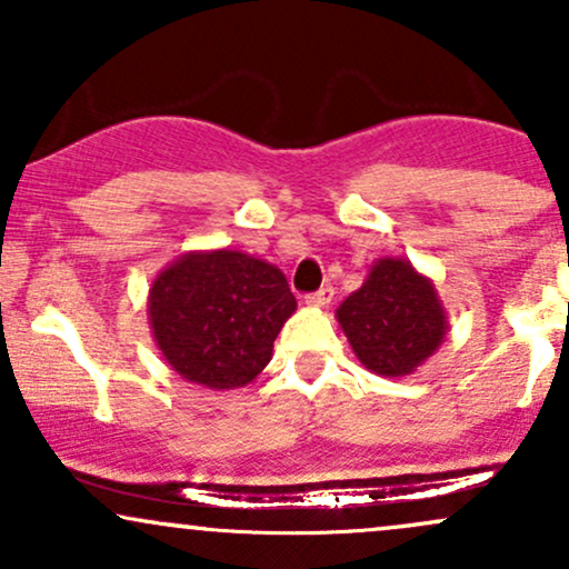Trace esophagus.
Here are the masks:
<instances>
[{
  "label": "esophagus",
  "instance_id": "obj_1",
  "mask_svg": "<svg viewBox=\"0 0 569 569\" xmlns=\"http://www.w3.org/2000/svg\"><path fill=\"white\" fill-rule=\"evenodd\" d=\"M331 299H335V289H331V286H323V289L307 293L305 302L310 305V307H329Z\"/></svg>",
  "mask_w": 569,
  "mask_h": 569
}]
</instances>
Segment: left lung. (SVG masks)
I'll list each match as a JSON object with an SVG mask.
<instances>
[{
    "label": "left lung",
    "instance_id": "left-lung-1",
    "mask_svg": "<svg viewBox=\"0 0 569 569\" xmlns=\"http://www.w3.org/2000/svg\"><path fill=\"white\" fill-rule=\"evenodd\" d=\"M337 321L358 361L380 377L417 371L449 329L433 280L401 257L377 259L361 289L337 307Z\"/></svg>",
    "mask_w": 569,
    "mask_h": 569
}]
</instances>
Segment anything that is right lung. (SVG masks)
<instances>
[{
	"label": "right lung",
	"mask_w": 569,
	"mask_h": 569,
	"mask_svg": "<svg viewBox=\"0 0 569 569\" xmlns=\"http://www.w3.org/2000/svg\"><path fill=\"white\" fill-rule=\"evenodd\" d=\"M297 310L276 264L232 248L189 251L152 280L147 299L162 361L211 390L243 388L272 358V342Z\"/></svg>",
	"instance_id": "add662e5"
}]
</instances>
